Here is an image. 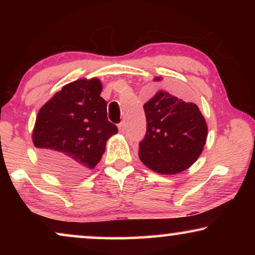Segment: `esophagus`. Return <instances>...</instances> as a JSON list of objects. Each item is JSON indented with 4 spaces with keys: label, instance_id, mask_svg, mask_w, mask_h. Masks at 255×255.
Wrapping results in <instances>:
<instances>
[{
    "label": "esophagus",
    "instance_id": "1",
    "mask_svg": "<svg viewBox=\"0 0 255 255\" xmlns=\"http://www.w3.org/2000/svg\"><path fill=\"white\" fill-rule=\"evenodd\" d=\"M118 128H120L121 132L125 131V123H124V122H121V123L118 124Z\"/></svg>",
    "mask_w": 255,
    "mask_h": 255
}]
</instances>
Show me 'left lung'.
Here are the masks:
<instances>
[{
	"label": "left lung",
	"instance_id": "left-lung-1",
	"mask_svg": "<svg viewBox=\"0 0 255 255\" xmlns=\"http://www.w3.org/2000/svg\"><path fill=\"white\" fill-rule=\"evenodd\" d=\"M144 111L147 124L138 152L142 163L160 174L189 168L203 151L208 137L207 123L198 107L159 92L144 104Z\"/></svg>",
	"mask_w": 255,
	"mask_h": 255
}]
</instances>
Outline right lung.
<instances>
[{
	"instance_id": "add662e5",
	"label": "right lung",
	"mask_w": 255,
	"mask_h": 255,
	"mask_svg": "<svg viewBox=\"0 0 255 255\" xmlns=\"http://www.w3.org/2000/svg\"><path fill=\"white\" fill-rule=\"evenodd\" d=\"M97 79L76 80L41 107L32 139L51 172L76 176L93 169L118 128L108 121Z\"/></svg>"
}]
</instances>
